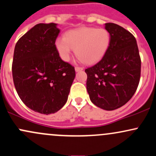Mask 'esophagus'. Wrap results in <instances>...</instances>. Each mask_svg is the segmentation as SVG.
<instances>
[{"label":"esophagus","instance_id":"1","mask_svg":"<svg viewBox=\"0 0 156 156\" xmlns=\"http://www.w3.org/2000/svg\"><path fill=\"white\" fill-rule=\"evenodd\" d=\"M75 72H77V73H78V72L82 71V70H83V68L79 67V66H76V67L75 68Z\"/></svg>","mask_w":156,"mask_h":156}]
</instances>
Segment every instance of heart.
<instances>
[{
	"instance_id": "1",
	"label": "heart",
	"mask_w": 156,
	"mask_h": 156,
	"mask_svg": "<svg viewBox=\"0 0 156 156\" xmlns=\"http://www.w3.org/2000/svg\"><path fill=\"white\" fill-rule=\"evenodd\" d=\"M110 34L103 28L80 27L65 32L64 38L55 41V47L64 61H68L73 49L78 59L86 64L100 61L108 50Z\"/></svg>"
}]
</instances>
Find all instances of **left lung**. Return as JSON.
Here are the masks:
<instances>
[{
	"label": "left lung",
	"mask_w": 156,
	"mask_h": 156,
	"mask_svg": "<svg viewBox=\"0 0 156 156\" xmlns=\"http://www.w3.org/2000/svg\"><path fill=\"white\" fill-rule=\"evenodd\" d=\"M111 42L107 53L85 69L90 101L105 110L127 103L136 92L141 76V58L135 37L121 26L105 23Z\"/></svg>",
	"instance_id": "8db88e82"
}]
</instances>
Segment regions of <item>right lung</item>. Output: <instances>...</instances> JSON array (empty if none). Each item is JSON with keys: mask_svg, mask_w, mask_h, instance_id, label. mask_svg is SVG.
<instances>
[{"mask_svg": "<svg viewBox=\"0 0 156 156\" xmlns=\"http://www.w3.org/2000/svg\"><path fill=\"white\" fill-rule=\"evenodd\" d=\"M57 23H38L15 47L12 77L16 91L29 108L41 114L55 113L68 99L75 68L61 60L55 47Z\"/></svg>", "mask_w": 156, "mask_h": 156, "instance_id": "add662e5", "label": "right lung"}]
</instances>
